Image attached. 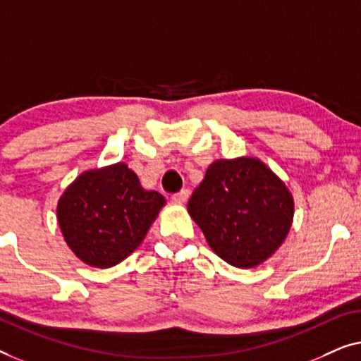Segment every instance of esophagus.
<instances>
[{
  "label": "esophagus",
  "mask_w": 361,
  "mask_h": 361,
  "mask_svg": "<svg viewBox=\"0 0 361 361\" xmlns=\"http://www.w3.org/2000/svg\"><path fill=\"white\" fill-rule=\"evenodd\" d=\"M188 197H190V191L181 190L180 192H175V195L171 196V200H173L175 202H186Z\"/></svg>",
  "instance_id": "1"
}]
</instances>
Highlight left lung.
<instances>
[{
  "label": "left lung",
  "instance_id": "obj_1",
  "mask_svg": "<svg viewBox=\"0 0 361 361\" xmlns=\"http://www.w3.org/2000/svg\"><path fill=\"white\" fill-rule=\"evenodd\" d=\"M188 212L222 260L252 268L286 238L294 202L284 183L260 160H217L188 202Z\"/></svg>",
  "mask_w": 361,
  "mask_h": 361
}]
</instances>
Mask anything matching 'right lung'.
<instances>
[{
	"label": "right lung",
	"mask_w": 361,
	"mask_h": 361,
	"mask_svg": "<svg viewBox=\"0 0 361 361\" xmlns=\"http://www.w3.org/2000/svg\"><path fill=\"white\" fill-rule=\"evenodd\" d=\"M164 204L160 192L144 190L128 165L116 164L81 173L60 197L57 219L81 262L109 268L140 245Z\"/></svg>",
	"instance_id": "right-lung-1"
}]
</instances>
